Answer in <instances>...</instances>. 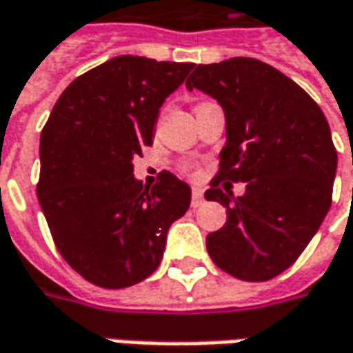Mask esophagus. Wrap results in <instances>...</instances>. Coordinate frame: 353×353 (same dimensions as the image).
<instances>
[{"mask_svg": "<svg viewBox=\"0 0 353 353\" xmlns=\"http://www.w3.org/2000/svg\"><path fill=\"white\" fill-rule=\"evenodd\" d=\"M201 203H203V192H201L199 188H193L192 190V205L199 207Z\"/></svg>", "mask_w": 353, "mask_h": 353, "instance_id": "34e87169", "label": "esophagus"}]
</instances>
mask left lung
I'll list each match as a JSON object with an SVG mask.
<instances>
[{"instance_id":"obj_1","label":"left lung","mask_w":353,"mask_h":353,"mask_svg":"<svg viewBox=\"0 0 353 353\" xmlns=\"http://www.w3.org/2000/svg\"><path fill=\"white\" fill-rule=\"evenodd\" d=\"M221 104L227 126L219 174L207 201L227 221L207 235V253L241 281H270L290 267L332 205L338 154L328 120L294 81L249 57L197 65L185 81ZM231 181H243L241 198Z\"/></svg>"}]
</instances>
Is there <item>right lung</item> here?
<instances>
[{
    "label": "right lung",
    "mask_w": 353,
    "mask_h": 353,
    "mask_svg": "<svg viewBox=\"0 0 353 353\" xmlns=\"http://www.w3.org/2000/svg\"><path fill=\"white\" fill-rule=\"evenodd\" d=\"M193 63L122 54L74 79L41 132L37 197L63 259L88 283L126 288L160 267L192 190L170 172L144 188L134 158Z\"/></svg>",
    "instance_id": "right-lung-1"
}]
</instances>
